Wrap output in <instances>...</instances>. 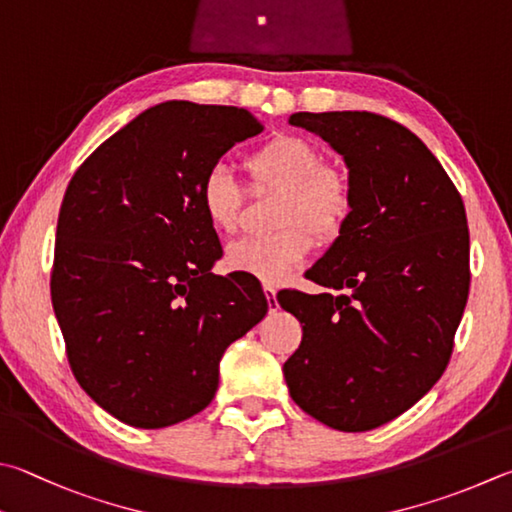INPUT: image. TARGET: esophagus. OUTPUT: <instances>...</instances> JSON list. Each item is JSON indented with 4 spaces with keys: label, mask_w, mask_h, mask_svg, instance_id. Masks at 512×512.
<instances>
[{
    "label": "esophagus",
    "mask_w": 512,
    "mask_h": 512,
    "mask_svg": "<svg viewBox=\"0 0 512 512\" xmlns=\"http://www.w3.org/2000/svg\"><path fill=\"white\" fill-rule=\"evenodd\" d=\"M264 295H266L268 309L275 311L277 309V288L271 286V284H264Z\"/></svg>",
    "instance_id": "34e87169"
}]
</instances>
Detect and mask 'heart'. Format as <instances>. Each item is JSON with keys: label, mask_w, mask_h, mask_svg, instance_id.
<instances>
[{"label": "heart", "mask_w": 512, "mask_h": 512, "mask_svg": "<svg viewBox=\"0 0 512 512\" xmlns=\"http://www.w3.org/2000/svg\"><path fill=\"white\" fill-rule=\"evenodd\" d=\"M253 185L282 190L275 208V232L230 244L226 262L264 284H282L320 241H336L353 210V190L345 172L324 165V154L300 136H275L244 161ZM199 206L208 226L230 235L239 228L244 192L224 165L212 167L199 188Z\"/></svg>", "instance_id": "1"}]
</instances>
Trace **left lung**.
I'll list each match as a JSON object with an SVG mask.
<instances>
[{"instance_id":"left-lung-1","label":"left lung","mask_w":512,"mask_h":512,"mask_svg":"<svg viewBox=\"0 0 512 512\" xmlns=\"http://www.w3.org/2000/svg\"><path fill=\"white\" fill-rule=\"evenodd\" d=\"M295 127L345 156L353 210L306 277L282 291L302 324L284 362L293 401L320 423L367 432L421 401L448 367L470 291L466 208L410 129L371 111H300Z\"/></svg>"}]
</instances>
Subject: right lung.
Instances as JSON below:
<instances>
[{
    "instance_id": "1",
    "label": "right lung",
    "mask_w": 512,
    "mask_h": 512,
    "mask_svg": "<svg viewBox=\"0 0 512 512\" xmlns=\"http://www.w3.org/2000/svg\"><path fill=\"white\" fill-rule=\"evenodd\" d=\"M264 125L246 109L167 100L109 136L64 192L51 302L80 387L159 430L215 398L219 360L268 311L246 273H210L217 232L203 176Z\"/></svg>"
}]
</instances>
